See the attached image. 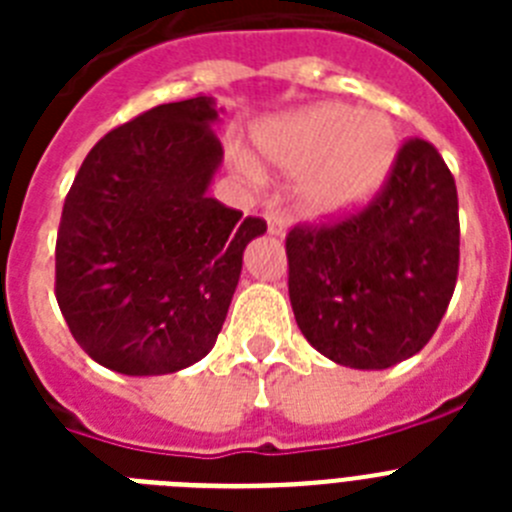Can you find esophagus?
I'll return each mask as SVG.
<instances>
[{
	"label": "esophagus",
	"mask_w": 512,
	"mask_h": 512,
	"mask_svg": "<svg viewBox=\"0 0 512 512\" xmlns=\"http://www.w3.org/2000/svg\"><path fill=\"white\" fill-rule=\"evenodd\" d=\"M266 228L271 235H284L287 233V217L279 210H269L266 212Z\"/></svg>",
	"instance_id": "1"
}]
</instances>
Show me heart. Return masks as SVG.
<instances>
[{"instance_id":"heart-1","label":"heart","mask_w":512,"mask_h":512,"mask_svg":"<svg viewBox=\"0 0 512 512\" xmlns=\"http://www.w3.org/2000/svg\"><path fill=\"white\" fill-rule=\"evenodd\" d=\"M274 169L305 176L302 205L312 217L359 210L382 187L395 158V130L382 115H359L346 104H318L259 135ZM253 174L248 161H238Z\"/></svg>"}]
</instances>
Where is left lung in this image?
<instances>
[{"instance_id": "obj_1", "label": "left lung", "mask_w": 512, "mask_h": 512, "mask_svg": "<svg viewBox=\"0 0 512 512\" xmlns=\"http://www.w3.org/2000/svg\"><path fill=\"white\" fill-rule=\"evenodd\" d=\"M289 300L312 348L387 369L431 341L459 274V197L423 138L400 146L369 205L287 233Z\"/></svg>"}]
</instances>
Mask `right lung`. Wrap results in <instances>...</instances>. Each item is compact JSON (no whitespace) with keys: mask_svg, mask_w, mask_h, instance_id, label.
<instances>
[{"mask_svg":"<svg viewBox=\"0 0 512 512\" xmlns=\"http://www.w3.org/2000/svg\"><path fill=\"white\" fill-rule=\"evenodd\" d=\"M212 97L158 104L87 153L56 241V300L97 364L187 369L215 346L261 217L207 194L223 161Z\"/></svg>","mask_w":512,"mask_h":512,"instance_id":"1","label":"right lung"}]
</instances>
